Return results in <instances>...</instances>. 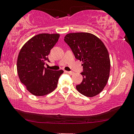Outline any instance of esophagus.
I'll use <instances>...</instances> for the list:
<instances>
[{
	"label": "esophagus",
	"mask_w": 134,
	"mask_h": 134,
	"mask_svg": "<svg viewBox=\"0 0 134 134\" xmlns=\"http://www.w3.org/2000/svg\"><path fill=\"white\" fill-rule=\"evenodd\" d=\"M64 71L65 73L70 74V75H73L74 74V72H73V71Z\"/></svg>",
	"instance_id": "34e87169"
}]
</instances>
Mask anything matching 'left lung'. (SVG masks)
Instances as JSON below:
<instances>
[{"mask_svg": "<svg viewBox=\"0 0 134 134\" xmlns=\"http://www.w3.org/2000/svg\"><path fill=\"white\" fill-rule=\"evenodd\" d=\"M64 40L76 58L82 61L83 80L77 90L87 97L99 94L107 85L110 71L108 52L103 42L90 33L68 34Z\"/></svg>", "mask_w": 134, "mask_h": 134, "instance_id": "1", "label": "left lung"}]
</instances>
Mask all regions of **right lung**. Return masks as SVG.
Wrapping results in <instances>:
<instances>
[{"label":"right lung","instance_id":"add662e5","mask_svg":"<svg viewBox=\"0 0 134 134\" xmlns=\"http://www.w3.org/2000/svg\"><path fill=\"white\" fill-rule=\"evenodd\" d=\"M58 34H40L31 38L20 51L17 69L21 82L30 93L42 96L57 88L59 77L64 71L44 67L51 50L58 41Z\"/></svg>","mask_w":134,"mask_h":134}]
</instances>
